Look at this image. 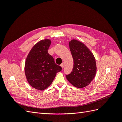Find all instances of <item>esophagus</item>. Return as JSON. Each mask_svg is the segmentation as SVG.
I'll list each match as a JSON object with an SVG mask.
<instances>
[{
  "label": "esophagus",
  "instance_id": "34e87169",
  "mask_svg": "<svg viewBox=\"0 0 122 122\" xmlns=\"http://www.w3.org/2000/svg\"><path fill=\"white\" fill-rule=\"evenodd\" d=\"M61 67H62V68H64V66H65V64L63 62V63H62V64H61Z\"/></svg>",
  "mask_w": 122,
  "mask_h": 122
}]
</instances>
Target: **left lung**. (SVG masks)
Returning a JSON list of instances; mask_svg holds the SVG:
<instances>
[{"mask_svg": "<svg viewBox=\"0 0 122 122\" xmlns=\"http://www.w3.org/2000/svg\"><path fill=\"white\" fill-rule=\"evenodd\" d=\"M74 65L66 78L74 86L82 88L89 84L96 73V63L93 54L84 44L72 40L69 42Z\"/></svg>", "mask_w": 122, "mask_h": 122, "instance_id": "8db88e82", "label": "left lung"}]
</instances>
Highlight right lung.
Listing matches in <instances>:
<instances>
[{
  "label": "right lung",
  "mask_w": 122,
  "mask_h": 122,
  "mask_svg": "<svg viewBox=\"0 0 122 122\" xmlns=\"http://www.w3.org/2000/svg\"><path fill=\"white\" fill-rule=\"evenodd\" d=\"M50 40L40 41L32 48L25 63V73L28 83L36 89L42 91L49 87L62 68L55 63L48 50Z\"/></svg>",
  "instance_id": "right-lung-1"
}]
</instances>
